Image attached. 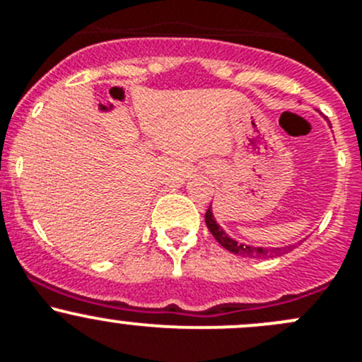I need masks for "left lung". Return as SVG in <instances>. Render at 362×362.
Masks as SVG:
<instances>
[{
	"instance_id": "obj_1",
	"label": "left lung",
	"mask_w": 362,
	"mask_h": 362,
	"mask_svg": "<svg viewBox=\"0 0 362 362\" xmlns=\"http://www.w3.org/2000/svg\"><path fill=\"white\" fill-rule=\"evenodd\" d=\"M206 225L209 228V232L213 234V238L223 246L225 250H228L234 255H241V257H250V259H267L271 255H281L285 252H291L296 245H288L284 246V248H262V246H252V245H243V243H238L234 238L227 234L223 228L220 227V223L216 221L213 214V207L209 206L206 213Z\"/></svg>"
}]
</instances>
